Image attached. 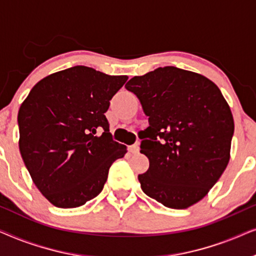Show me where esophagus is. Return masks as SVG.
Returning a JSON list of instances; mask_svg holds the SVG:
<instances>
[{
  "label": "esophagus",
  "instance_id": "obj_1",
  "mask_svg": "<svg viewBox=\"0 0 256 256\" xmlns=\"http://www.w3.org/2000/svg\"><path fill=\"white\" fill-rule=\"evenodd\" d=\"M129 152H130L132 154H138L140 152L138 143H135V144H132V146H129Z\"/></svg>",
  "mask_w": 256,
  "mask_h": 256
}]
</instances>
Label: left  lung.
Wrapping results in <instances>:
<instances>
[{
    "instance_id": "obj_1",
    "label": "left lung",
    "mask_w": 256,
    "mask_h": 256,
    "mask_svg": "<svg viewBox=\"0 0 256 256\" xmlns=\"http://www.w3.org/2000/svg\"><path fill=\"white\" fill-rule=\"evenodd\" d=\"M126 88L149 116L141 134V152L149 160V169L138 174L141 188L166 208H190L230 162L234 120L228 104L208 78L174 66L134 76Z\"/></svg>"
}]
</instances>
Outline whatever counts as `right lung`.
<instances>
[{"instance_id": "add662e5", "label": "right lung", "mask_w": 256, "mask_h": 256, "mask_svg": "<svg viewBox=\"0 0 256 256\" xmlns=\"http://www.w3.org/2000/svg\"><path fill=\"white\" fill-rule=\"evenodd\" d=\"M127 79L73 66L40 80L20 104V156L52 205L73 208L96 197L112 164L127 152L104 115Z\"/></svg>"}]
</instances>
